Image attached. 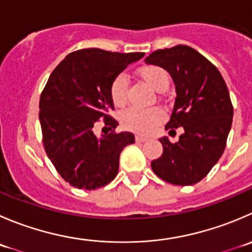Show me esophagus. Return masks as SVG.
I'll return each mask as SVG.
<instances>
[{"label":"esophagus","mask_w":252,"mask_h":252,"mask_svg":"<svg viewBox=\"0 0 252 252\" xmlns=\"http://www.w3.org/2000/svg\"><path fill=\"white\" fill-rule=\"evenodd\" d=\"M135 140H136V143H145V141H148V139L144 138V136L136 135L135 136Z\"/></svg>","instance_id":"34e87169"}]
</instances>
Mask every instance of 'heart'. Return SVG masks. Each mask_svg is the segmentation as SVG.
I'll list each match as a JSON object with an SVG mask.
<instances>
[{
  "label": "heart",
  "instance_id": "b5f03b06",
  "mask_svg": "<svg viewBox=\"0 0 252 252\" xmlns=\"http://www.w3.org/2000/svg\"><path fill=\"white\" fill-rule=\"evenodd\" d=\"M138 75L146 85L155 91H165L170 84L168 74L160 66L148 65L138 70ZM111 99L116 106H123L128 98V80L124 74H118L109 86ZM163 121L160 108L140 109L135 107L126 109L121 114V123L126 129L139 134H149Z\"/></svg>",
  "mask_w": 252,
  "mask_h": 252
}]
</instances>
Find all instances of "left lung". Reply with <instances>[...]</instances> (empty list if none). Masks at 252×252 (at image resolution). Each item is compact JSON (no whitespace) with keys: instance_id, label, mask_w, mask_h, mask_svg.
<instances>
[{"instance_id":"1","label":"left lung","mask_w":252,"mask_h":252,"mask_svg":"<svg viewBox=\"0 0 252 252\" xmlns=\"http://www.w3.org/2000/svg\"><path fill=\"white\" fill-rule=\"evenodd\" d=\"M145 63L172 77L176 99L165 128L185 130L175 144L167 136L158 139L163 151L151 168L166 182L192 186L208 175L225 149L234 113L228 87L219 70L191 46L160 49Z\"/></svg>"}]
</instances>
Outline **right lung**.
Here are the masks:
<instances>
[{
  "instance_id": "1",
  "label": "right lung",
  "mask_w": 252,
  "mask_h": 252,
  "mask_svg": "<svg viewBox=\"0 0 252 252\" xmlns=\"http://www.w3.org/2000/svg\"><path fill=\"white\" fill-rule=\"evenodd\" d=\"M144 53H112L82 49L69 54L54 69L41 92L39 121L46 155L66 182L80 189L108 185L118 173L122 150L135 138L129 131L101 138L94 133L98 119L116 129L109 86Z\"/></svg>"
}]
</instances>
